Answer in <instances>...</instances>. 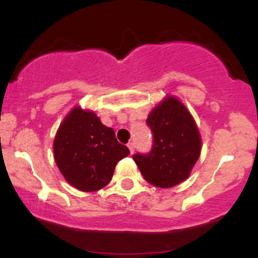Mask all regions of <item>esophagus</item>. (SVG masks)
I'll use <instances>...</instances> for the list:
<instances>
[{"mask_svg": "<svg viewBox=\"0 0 258 258\" xmlns=\"http://www.w3.org/2000/svg\"><path fill=\"white\" fill-rule=\"evenodd\" d=\"M127 147H128L130 152H131V155H132V153L135 152V144H134V142H128V144H127Z\"/></svg>", "mask_w": 258, "mask_h": 258, "instance_id": "1", "label": "esophagus"}]
</instances>
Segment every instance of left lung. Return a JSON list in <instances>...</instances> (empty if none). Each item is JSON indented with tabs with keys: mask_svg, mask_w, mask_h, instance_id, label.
Here are the masks:
<instances>
[{
	"mask_svg": "<svg viewBox=\"0 0 258 258\" xmlns=\"http://www.w3.org/2000/svg\"><path fill=\"white\" fill-rule=\"evenodd\" d=\"M153 147L148 155L134 156L147 182L170 188L188 178L201 155L202 141L195 118L175 96L163 98L147 117Z\"/></svg>",
	"mask_w": 258,
	"mask_h": 258,
	"instance_id": "1",
	"label": "left lung"
}]
</instances>
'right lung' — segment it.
Returning <instances> with one entry per match:
<instances>
[{
  "label": "right lung",
  "mask_w": 258,
  "mask_h": 258,
  "mask_svg": "<svg viewBox=\"0 0 258 258\" xmlns=\"http://www.w3.org/2000/svg\"><path fill=\"white\" fill-rule=\"evenodd\" d=\"M130 150L116 140L93 111L72 108L59 124L53 140V157L59 172L75 188L93 192L112 179L117 162Z\"/></svg>",
  "instance_id": "1"
}]
</instances>
